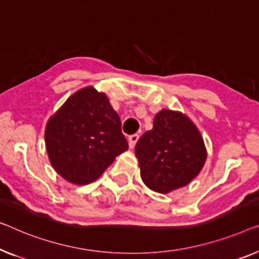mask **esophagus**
<instances>
[{
	"label": "esophagus",
	"mask_w": 259,
	"mask_h": 259,
	"mask_svg": "<svg viewBox=\"0 0 259 259\" xmlns=\"http://www.w3.org/2000/svg\"><path fill=\"white\" fill-rule=\"evenodd\" d=\"M138 138H140V135H138V134H134V135H131V136H129L128 141H129V146L131 149L135 148V145H136Z\"/></svg>",
	"instance_id": "esophagus-1"
}]
</instances>
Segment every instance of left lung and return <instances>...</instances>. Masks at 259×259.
I'll list each match as a JSON object with an SVG mask.
<instances>
[{
  "instance_id": "1",
  "label": "left lung",
  "mask_w": 259,
  "mask_h": 259,
  "mask_svg": "<svg viewBox=\"0 0 259 259\" xmlns=\"http://www.w3.org/2000/svg\"><path fill=\"white\" fill-rule=\"evenodd\" d=\"M135 152L142 180L158 193L186 186L201 171L207 157L201 135L191 119L167 109L154 116L153 128L143 134Z\"/></svg>"
}]
</instances>
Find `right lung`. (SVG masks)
Listing matches in <instances>:
<instances>
[{
  "instance_id": "obj_1",
  "label": "right lung",
  "mask_w": 259,
  "mask_h": 259,
  "mask_svg": "<svg viewBox=\"0 0 259 259\" xmlns=\"http://www.w3.org/2000/svg\"><path fill=\"white\" fill-rule=\"evenodd\" d=\"M121 119L103 93L86 87L49 119L45 143L52 166L75 185L94 181L128 150Z\"/></svg>"
}]
</instances>
